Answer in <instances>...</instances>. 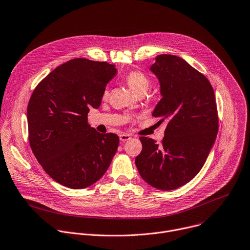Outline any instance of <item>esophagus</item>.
Here are the masks:
<instances>
[{
	"label": "esophagus",
	"instance_id": "1",
	"mask_svg": "<svg viewBox=\"0 0 250 250\" xmlns=\"http://www.w3.org/2000/svg\"><path fill=\"white\" fill-rule=\"evenodd\" d=\"M130 137H131L130 134H128V133H123V134L120 135V140H121L122 142H125V141L130 139Z\"/></svg>",
	"mask_w": 250,
	"mask_h": 250
}]
</instances>
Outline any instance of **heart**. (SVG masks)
I'll return each mask as SVG.
<instances>
[{
	"label": "heart",
	"instance_id": "b5f03b06",
	"mask_svg": "<svg viewBox=\"0 0 250 250\" xmlns=\"http://www.w3.org/2000/svg\"><path fill=\"white\" fill-rule=\"evenodd\" d=\"M125 81L127 85L136 93L143 94L145 93L150 85L149 77L141 70H131L125 75ZM108 94V91H105V95Z\"/></svg>",
	"mask_w": 250,
	"mask_h": 250
}]
</instances>
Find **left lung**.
Returning a JSON list of instances; mask_svg holds the SVG:
<instances>
[{
  "instance_id": "obj_1",
  "label": "left lung",
  "mask_w": 250,
  "mask_h": 250,
  "mask_svg": "<svg viewBox=\"0 0 250 250\" xmlns=\"http://www.w3.org/2000/svg\"><path fill=\"white\" fill-rule=\"evenodd\" d=\"M150 69L162 95L152 116L168 125L160 143L139 138L135 165L148 185L173 190L199 173L213 147L219 126L215 94L207 77L180 57L159 55Z\"/></svg>"
}]
</instances>
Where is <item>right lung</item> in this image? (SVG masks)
Returning a JSON list of instances; mask_svg holds the SVG:
<instances>
[{"mask_svg":"<svg viewBox=\"0 0 250 250\" xmlns=\"http://www.w3.org/2000/svg\"><path fill=\"white\" fill-rule=\"evenodd\" d=\"M115 64L72 59L35 87L28 106L30 147L44 171L60 185L81 189L99 181L117 152L120 138L88 125L89 108L100 107Z\"/></svg>","mask_w":250,"mask_h":250,"instance_id":"1","label":"right lung"}]
</instances>
